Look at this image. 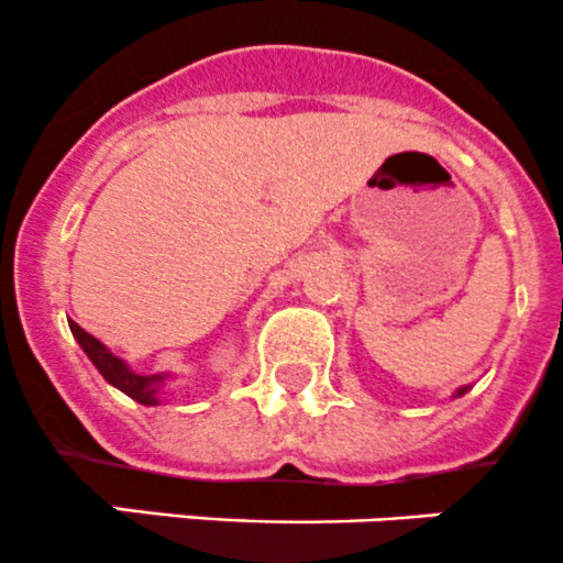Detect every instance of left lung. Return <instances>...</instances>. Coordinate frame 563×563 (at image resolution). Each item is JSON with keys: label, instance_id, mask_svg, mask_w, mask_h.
Wrapping results in <instances>:
<instances>
[{"label": "left lung", "instance_id": "1", "mask_svg": "<svg viewBox=\"0 0 563 563\" xmlns=\"http://www.w3.org/2000/svg\"><path fill=\"white\" fill-rule=\"evenodd\" d=\"M471 387H460L457 391H455V395H452V397H460V395H465V391H468Z\"/></svg>", "mask_w": 563, "mask_h": 563}]
</instances>
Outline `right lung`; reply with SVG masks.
<instances>
[{
    "instance_id": "1",
    "label": "right lung",
    "mask_w": 563,
    "mask_h": 563,
    "mask_svg": "<svg viewBox=\"0 0 563 563\" xmlns=\"http://www.w3.org/2000/svg\"><path fill=\"white\" fill-rule=\"evenodd\" d=\"M70 332H73V338L78 340V345L84 349V354L89 356V362L98 367L100 376H103L111 387L122 389L124 395L133 397V400L141 402V406H157V402H161V391H163V387H166L168 373H152V376H141V373L130 371L128 362L119 360V356H113L98 338H92L89 332H84L76 321H70Z\"/></svg>"
}]
</instances>
